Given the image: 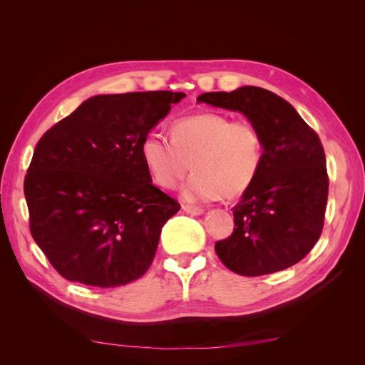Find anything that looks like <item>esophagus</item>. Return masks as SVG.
Wrapping results in <instances>:
<instances>
[{"label":"esophagus","instance_id":"1","mask_svg":"<svg viewBox=\"0 0 365 365\" xmlns=\"http://www.w3.org/2000/svg\"><path fill=\"white\" fill-rule=\"evenodd\" d=\"M182 210H184V212L189 213V215H193V216H200V215L204 213V208L195 207V205H187V204L182 205Z\"/></svg>","mask_w":365,"mask_h":365}]
</instances>
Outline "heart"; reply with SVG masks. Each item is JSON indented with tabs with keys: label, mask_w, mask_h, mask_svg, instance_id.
Returning a JSON list of instances; mask_svg holds the SVG:
<instances>
[{
	"label": "heart",
	"mask_w": 365,
	"mask_h": 365,
	"mask_svg": "<svg viewBox=\"0 0 365 365\" xmlns=\"http://www.w3.org/2000/svg\"><path fill=\"white\" fill-rule=\"evenodd\" d=\"M141 157L163 189H175L195 170L184 196L189 201L227 200L245 193L263 164V138L248 120L219 113H201L176 120L172 138L149 132L141 143Z\"/></svg>",
	"instance_id": "b5f03b06"
}]
</instances>
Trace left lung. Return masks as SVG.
Wrapping results in <instances>:
<instances>
[{
    "mask_svg": "<svg viewBox=\"0 0 365 365\" xmlns=\"http://www.w3.org/2000/svg\"><path fill=\"white\" fill-rule=\"evenodd\" d=\"M197 102L242 113L263 138L262 169L233 207L235 230L215 244L217 257L247 277L292 267L324 227L329 176L317 132L291 103L259 86L205 93Z\"/></svg>",
    "mask_w": 365,
    "mask_h": 365,
    "instance_id": "8db88e82",
    "label": "left lung"
}]
</instances>
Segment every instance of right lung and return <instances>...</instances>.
<instances>
[{
	"mask_svg": "<svg viewBox=\"0 0 365 365\" xmlns=\"http://www.w3.org/2000/svg\"><path fill=\"white\" fill-rule=\"evenodd\" d=\"M184 93L102 94L41 137L24 180L30 233L63 279H140L181 205L152 184L141 143Z\"/></svg>",
	"mask_w": 365,
	"mask_h": 365,
	"instance_id": "1",
	"label": "right lung"
}]
</instances>
